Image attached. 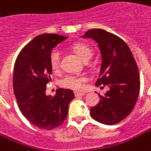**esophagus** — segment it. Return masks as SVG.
<instances>
[{
	"label": "esophagus",
	"mask_w": 151,
	"mask_h": 151,
	"mask_svg": "<svg viewBox=\"0 0 151 151\" xmlns=\"http://www.w3.org/2000/svg\"><path fill=\"white\" fill-rule=\"evenodd\" d=\"M74 95H75V96H84V93L78 92V91H75V92H74Z\"/></svg>",
	"instance_id": "34e87169"
}]
</instances>
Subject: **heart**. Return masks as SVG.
Here are the masks:
<instances>
[{
    "label": "heart",
    "instance_id": "b5f03b06",
    "mask_svg": "<svg viewBox=\"0 0 151 151\" xmlns=\"http://www.w3.org/2000/svg\"><path fill=\"white\" fill-rule=\"evenodd\" d=\"M73 50L78 55V56L84 61H88L93 55V50L88 44L84 42H77L73 45ZM49 62L52 69L57 70L60 65V51L59 49H54L49 55ZM87 81V78L84 76L67 75L64 77L60 84L62 87L67 89L81 91L84 86V83Z\"/></svg>",
    "mask_w": 151,
    "mask_h": 151
}]
</instances>
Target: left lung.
Here are the masks:
<instances>
[{"mask_svg": "<svg viewBox=\"0 0 151 151\" xmlns=\"http://www.w3.org/2000/svg\"><path fill=\"white\" fill-rule=\"evenodd\" d=\"M83 37L96 41L101 51L102 65L96 85L109 87L104 96L99 94L101 99L91 109V115L105 125L117 124L130 114L139 95L137 63L128 45L113 33L92 29L86 31Z\"/></svg>", "mask_w": 151, "mask_h": 151, "instance_id": "left-lung-1", "label": "left lung"}]
</instances>
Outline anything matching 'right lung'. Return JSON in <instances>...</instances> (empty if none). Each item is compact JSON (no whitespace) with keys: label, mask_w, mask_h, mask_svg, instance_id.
<instances>
[{"label":"right lung","mask_w":151,"mask_h":151,"mask_svg":"<svg viewBox=\"0 0 151 151\" xmlns=\"http://www.w3.org/2000/svg\"><path fill=\"white\" fill-rule=\"evenodd\" d=\"M67 37L57 34L39 35L23 48L14 64L13 85L19 110L32 125L43 130L64 122L69 103L75 97L73 91L62 88L54 96L46 95L52 74L49 55Z\"/></svg>","instance_id":"right-lung-1"}]
</instances>
